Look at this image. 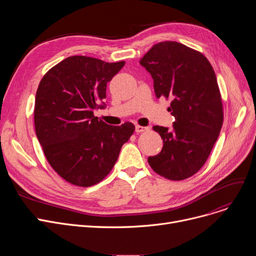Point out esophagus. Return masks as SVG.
I'll return each mask as SVG.
<instances>
[{
    "instance_id": "esophagus-1",
    "label": "esophagus",
    "mask_w": 256,
    "mask_h": 256,
    "mask_svg": "<svg viewBox=\"0 0 256 256\" xmlns=\"http://www.w3.org/2000/svg\"><path fill=\"white\" fill-rule=\"evenodd\" d=\"M148 130H150L148 128H145V126H136V132H146Z\"/></svg>"
}]
</instances>
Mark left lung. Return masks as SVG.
<instances>
[{
  "label": "left lung",
  "instance_id": "obj_1",
  "mask_svg": "<svg viewBox=\"0 0 256 256\" xmlns=\"http://www.w3.org/2000/svg\"><path fill=\"white\" fill-rule=\"evenodd\" d=\"M140 64L154 78L158 98H171L173 128L154 126L164 145L148 158L158 176L182 180L204 165L223 124V104L212 66L202 52L176 42L154 44Z\"/></svg>",
  "mask_w": 256,
  "mask_h": 256
}]
</instances>
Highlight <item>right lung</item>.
I'll return each mask as SVG.
<instances>
[{
    "instance_id": "add662e5",
    "label": "right lung",
    "mask_w": 256,
    "mask_h": 256,
    "mask_svg": "<svg viewBox=\"0 0 256 256\" xmlns=\"http://www.w3.org/2000/svg\"><path fill=\"white\" fill-rule=\"evenodd\" d=\"M124 64L72 56L40 80L34 106L36 136L48 164L72 184L87 188L102 182L135 132L132 122L109 126L93 114L104 106L100 104L106 83Z\"/></svg>"
}]
</instances>
